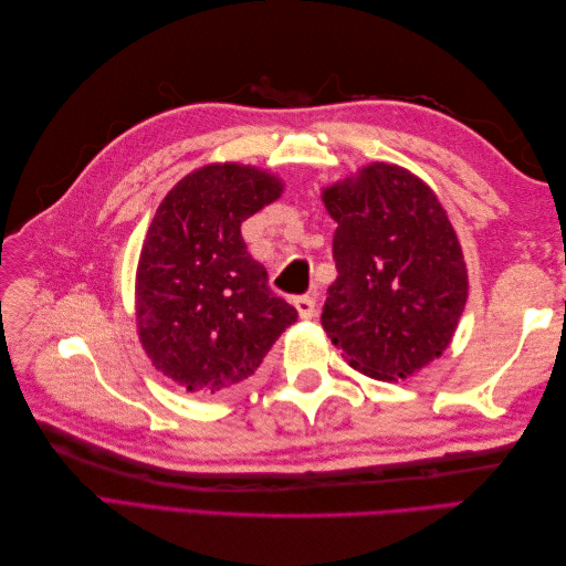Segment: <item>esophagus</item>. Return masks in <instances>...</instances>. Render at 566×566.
<instances>
[{
  "instance_id": "34e87169",
  "label": "esophagus",
  "mask_w": 566,
  "mask_h": 566,
  "mask_svg": "<svg viewBox=\"0 0 566 566\" xmlns=\"http://www.w3.org/2000/svg\"><path fill=\"white\" fill-rule=\"evenodd\" d=\"M295 306L302 318H312L314 312H316V297L314 295H300L295 300Z\"/></svg>"
}]
</instances>
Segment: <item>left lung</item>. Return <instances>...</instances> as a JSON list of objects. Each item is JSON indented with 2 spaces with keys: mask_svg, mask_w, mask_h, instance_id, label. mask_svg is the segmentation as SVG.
I'll list each match as a JSON object with an SVG mask.
<instances>
[{
  "mask_svg": "<svg viewBox=\"0 0 566 566\" xmlns=\"http://www.w3.org/2000/svg\"><path fill=\"white\" fill-rule=\"evenodd\" d=\"M337 221L321 323L347 364L397 382L449 347L468 300L455 231L418 177L387 163L325 188Z\"/></svg>",
  "mask_w": 566,
  "mask_h": 566,
  "instance_id": "obj_1",
  "label": "left lung"
}]
</instances>
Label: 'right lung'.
<instances>
[{
    "mask_svg": "<svg viewBox=\"0 0 566 566\" xmlns=\"http://www.w3.org/2000/svg\"><path fill=\"white\" fill-rule=\"evenodd\" d=\"M281 188L254 167L208 165L184 177L150 221L136 271L139 335L153 366L186 391L241 389L297 321L241 235Z\"/></svg>",
    "mask_w": 566,
    "mask_h": 566,
    "instance_id": "right-lung-1",
    "label": "right lung"
}]
</instances>
